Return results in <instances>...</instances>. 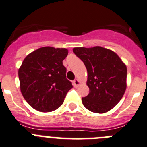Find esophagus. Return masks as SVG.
Instances as JSON below:
<instances>
[{"instance_id":"34e87169","label":"esophagus","mask_w":147,"mask_h":147,"mask_svg":"<svg viewBox=\"0 0 147 147\" xmlns=\"http://www.w3.org/2000/svg\"><path fill=\"white\" fill-rule=\"evenodd\" d=\"M80 80H78V79H75V80L73 81V85L75 87H78V86L80 85Z\"/></svg>"}]
</instances>
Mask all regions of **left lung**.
Here are the masks:
<instances>
[{
	"label": "left lung",
	"mask_w": 147,
	"mask_h": 147,
	"mask_svg": "<svg viewBox=\"0 0 147 147\" xmlns=\"http://www.w3.org/2000/svg\"><path fill=\"white\" fill-rule=\"evenodd\" d=\"M87 69L89 94L85 107L95 113L109 112L123 98L127 87V67L117 53L101 46L74 48Z\"/></svg>",
	"instance_id": "1"
}]
</instances>
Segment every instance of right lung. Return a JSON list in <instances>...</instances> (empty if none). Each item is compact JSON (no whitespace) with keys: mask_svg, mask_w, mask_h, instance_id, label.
I'll list each match as a JSON object with an SVG mask.
<instances>
[{"mask_svg":"<svg viewBox=\"0 0 147 147\" xmlns=\"http://www.w3.org/2000/svg\"><path fill=\"white\" fill-rule=\"evenodd\" d=\"M67 49L46 46L29 53L19 69L20 90L33 109L48 112L58 109L72 88L66 78L63 60Z\"/></svg>","mask_w":147,"mask_h":147,"instance_id":"right-lung-1","label":"right lung"}]
</instances>
